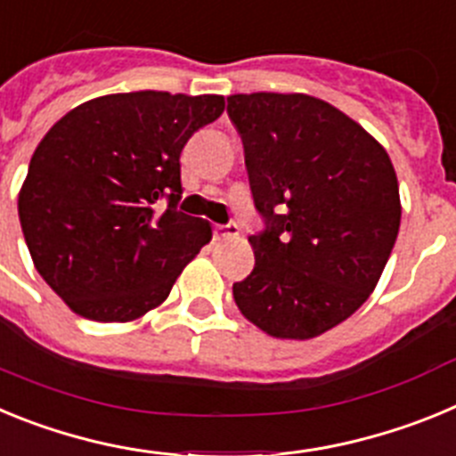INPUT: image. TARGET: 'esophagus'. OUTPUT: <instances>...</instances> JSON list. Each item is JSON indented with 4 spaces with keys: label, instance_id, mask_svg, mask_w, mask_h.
I'll return each mask as SVG.
<instances>
[{
    "label": "esophagus",
    "instance_id": "34e87169",
    "mask_svg": "<svg viewBox=\"0 0 456 456\" xmlns=\"http://www.w3.org/2000/svg\"><path fill=\"white\" fill-rule=\"evenodd\" d=\"M237 232H240V228H237L235 224H225V225H215V237L216 240H221V237H235Z\"/></svg>",
    "mask_w": 456,
    "mask_h": 456
}]
</instances>
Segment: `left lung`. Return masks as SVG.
<instances>
[{"instance_id":"1","label":"left lung","mask_w":456,"mask_h":456,"mask_svg":"<svg viewBox=\"0 0 456 456\" xmlns=\"http://www.w3.org/2000/svg\"><path fill=\"white\" fill-rule=\"evenodd\" d=\"M228 116L265 219L248 237L256 267L232 285L237 308L273 338L322 336L368 301L388 263L402 219L393 162L356 120L304 93H237Z\"/></svg>"}]
</instances>
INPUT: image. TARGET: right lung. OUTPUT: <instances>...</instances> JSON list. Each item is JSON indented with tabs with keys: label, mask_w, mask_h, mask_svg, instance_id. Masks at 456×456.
<instances>
[{
	"label": "right lung",
	"mask_w": 456,
	"mask_h": 456,
	"mask_svg": "<svg viewBox=\"0 0 456 456\" xmlns=\"http://www.w3.org/2000/svg\"><path fill=\"white\" fill-rule=\"evenodd\" d=\"M224 107V95L114 93L75 107L43 136L18 215L36 269L72 313L146 315L212 240L208 221L175 203L180 152ZM162 198L167 209L157 210Z\"/></svg>",
	"instance_id": "1"
}]
</instances>
